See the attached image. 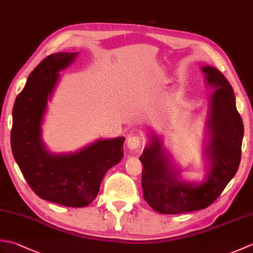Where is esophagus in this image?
<instances>
[{
	"label": "esophagus",
	"mask_w": 253,
	"mask_h": 253,
	"mask_svg": "<svg viewBox=\"0 0 253 253\" xmlns=\"http://www.w3.org/2000/svg\"><path fill=\"white\" fill-rule=\"evenodd\" d=\"M140 144H141V140L138 136H129V137H128L127 147H128V149L131 150V151H133V150H138L139 148H140Z\"/></svg>",
	"instance_id": "34e87169"
}]
</instances>
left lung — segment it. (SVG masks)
<instances>
[{"instance_id":"8db88e82","label":"left lung","mask_w":253,"mask_h":253,"mask_svg":"<svg viewBox=\"0 0 253 253\" xmlns=\"http://www.w3.org/2000/svg\"><path fill=\"white\" fill-rule=\"evenodd\" d=\"M206 83L214 88L209 99L203 153L207 174L199 181L185 180L163 148L161 137L149 132V143L141 161L142 190L146 202L162 214H180L202 210L216 200L224 188L237 173L244 138V124L236 109L232 85L213 66H203Z\"/></svg>"}]
</instances>
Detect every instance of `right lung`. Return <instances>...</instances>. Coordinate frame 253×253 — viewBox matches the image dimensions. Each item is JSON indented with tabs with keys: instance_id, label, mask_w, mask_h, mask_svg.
Wrapping results in <instances>:
<instances>
[{
	"instance_id": "add662e5",
	"label": "right lung",
	"mask_w": 253,
	"mask_h": 253,
	"mask_svg": "<svg viewBox=\"0 0 253 253\" xmlns=\"http://www.w3.org/2000/svg\"><path fill=\"white\" fill-rule=\"evenodd\" d=\"M76 52L44 58L29 75L13 107L10 144L16 163L31 189L43 200L71 208L87 207L98 196L105 173L124 157V137L96 139L74 152L54 153L42 139V124L60 72Z\"/></svg>"
}]
</instances>
